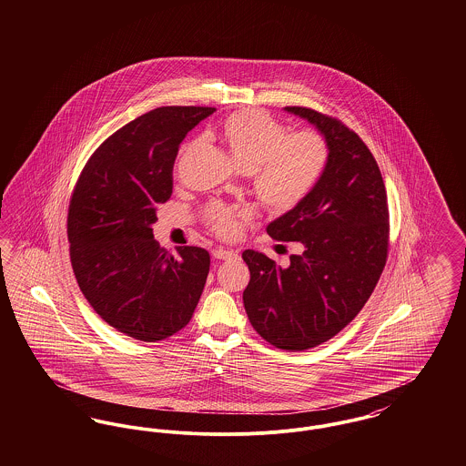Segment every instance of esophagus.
<instances>
[{"mask_svg":"<svg viewBox=\"0 0 466 466\" xmlns=\"http://www.w3.org/2000/svg\"><path fill=\"white\" fill-rule=\"evenodd\" d=\"M236 255L238 253L228 248H215L213 249V258H217V260H228V258H234Z\"/></svg>","mask_w":466,"mask_h":466,"instance_id":"34e87169","label":"esophagus"}]
</instances>
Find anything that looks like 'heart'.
<instances>
[{
  "mask_svg": "<svg viewBox=\"0 0 466 466\" xmlns=\"http://www.w3.org/2000/svg\"><path fill=\"white\" fill-rule=\"evenodd\" d=\"M225 150L236 166L248 173L251 190L272 213H287L306 199L329 164V145L321 134L287 127L264 111L241 110L228 115L220 129ZM190 145L183 147V154ZM239 218L249 209L213 204L206 220L220 236H234Z\"/></svg>",
  "mask_w": 466,
  "mask_h": 466,
  "instance_id": "heart-1",
  "label": "heart"
}]
</instances>
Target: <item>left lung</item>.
Masks as SVG:
<instances>
[{
  "label": "left lung",
  "instance_id": "8db88e82",
  "mask_svg": "<svg viewBox=\"0 0 466 466\" xmlns=\"http://www.w3.org/2000/svg\"><path fill=\"white\" fill-rule=\"evenodd\" d=\"M329 145V164L309 196L267 225L276 241H297L300 255L276 266L246 249L249 283L244 309L268 344L304 351L340 332L365 306L386 266L390 213L376 158L340 120L287 106Z\"/></svg>",
  "mask_w": 466,
  "mask_h": 466
}]
</instances>
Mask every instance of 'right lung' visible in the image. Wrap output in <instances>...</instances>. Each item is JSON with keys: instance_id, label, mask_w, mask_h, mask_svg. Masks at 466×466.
<instances>
[{"instance_id": "obj_1", "label": "right lung", "mask_w": 466, "mask_h": 466, "mask_svg": "<svg viewBox=\"0 0 466 466\" xmlns=\"http://www.w3.org/2000/svg\"><path fill=\"white\" fill-rule=\"evenodd\" d=\"M215 108L148 111L94 152L76 181L67 213L75 278L92 309L110 327L157 342L179 332L198 308L209 253L154 239L157 206L173 194L179 143Z\"/></svg>"}]
</instances>
